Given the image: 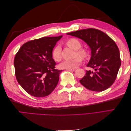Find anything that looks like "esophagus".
Instances as JSON below:
<instances>
[{"label": "esophagus", "mask_w": 131, "mask_h": 131, "mask_svg": "<svg viewBox=\"0 0 131 131\" xmlns=\"http://www.w3.org/2000/svg\"><path fill=\"white\" fill-rule=\"evenodd\" d=\"M68 70H69V71H75V70H76V69L75 68H73V69H67Z\"/></svg>", "instance_id": "1"}]
</instances>
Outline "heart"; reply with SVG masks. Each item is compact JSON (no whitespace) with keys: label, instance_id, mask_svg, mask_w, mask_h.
Instances as JSON below:
<instances>
[{"label":"heart","instance_id":"heart-1","mask_svg":"<svg viewBox=\"0 0 131 131\" xmlns=\"http://www.w3.org/2000/svg\"><path fill=\"white\" fill-rule=\"evenodd\" d=\"M67 45L70 48L76 50V54L82 58H86L88 56L87 51L82 48L80 49L81 46V43L78 39L75 38H70L66 41ZM52 56L54 60L56 62H59L61 60V49L59 45L56 46L52 51ZM77 57L72 60H66L63 61L59 64V68L61 69H73L76 68L82 62V58Z\"/></svg>","mask_w":131,"mask_h":131}]
</instances>
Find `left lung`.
<instances>
[{
  "label": "left lung",
  "instance_id": "1",
  "mask_svg": "<svg viewBox=\"0 0 131 131\" xmlns=\"http://www.w3.org/2000/svg\"><path fill=\"white\" fill-rule=\"evenodd\" d=\"M67 34L82 39L90 46L91 57L80 82L91 91L101 92L109 88L115 80L121 66L120 51L116 43L106 34L94 28L77 30Z\"/></svg>",
  "mask_w": 131,
  "mask_h": 131
}]
</instances>
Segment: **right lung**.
<instances>
[{"label": "right lung", "mask_w": 131, "mask_h": 131, "mask_svg": "<svg viewBox=\"0 0 131 131\" xmlns=\"http://www.w3.org/2000/svg\"><path fill=\"white\" fill-rule=\"evenodd\" d=\"M62 35L43 37L25 43L14 59L15 75L18 84L30 95L43 97L56 88L62 70L55 68L52 51Z\"/></svg>", "instance_id": "1"}]
</instances>
